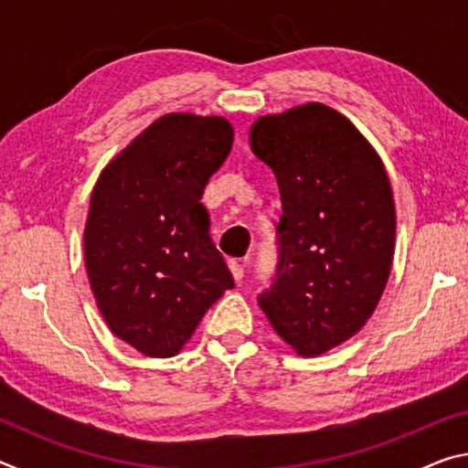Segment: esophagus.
Segmentation results:
<instances>
[{"label": "esophagus", "mask_w": 468, "mask_h": 468, "mask_svg": "<svg viewBox=\"0 0 468 468\" xmlns=\"http://www.w3.org/2000/svg\"><path fill=\"white\" fill-rule=\"evenodd\" d=\"M229 268H231L233 279H235L237 282H239V281L243 279V264L237 262V260H231V262H229Z\"/></svg>", "instance_id": "34e87169"}]
</instances>
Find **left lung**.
Segmentation results:
<instances>
[{
  "label": "left lung",
  "mask_w": 468,
  "mask_h": 468,
  "mask_svg": "<svg viewBox=\"0 0 468 468\" xmlns=\"http://www.w3.org/2000/svg\"><path fill=\"white\" fill-rule=\"evenodd\" d=\"M250 144L282 200L276 281L258 303L292 351L315 357L357 335L386 289L390 179L366 136L322 102L258 117Z\"/></svg>",
  "instance_id": "obj_1"
}]
</instances>
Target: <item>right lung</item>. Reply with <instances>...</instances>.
Listing matches in <instances>:
<instances>
[{"label": "right lung", "mask_w": 468, "mask_h": 468, "mask_svg": "<svg viewBox=\"0 0 468 468\" xmlns=\"http://www.w3.org/2000/svg\"><path fill=\"white\" fill-rule=\"evenodd\" d=\"M218 115L167 113L101 171L84 227L92 295L109 330L146 357H173L233 276L202 200L231 153Z\"/></svg>", "instance_id": "obj_1"}]
</instances>
